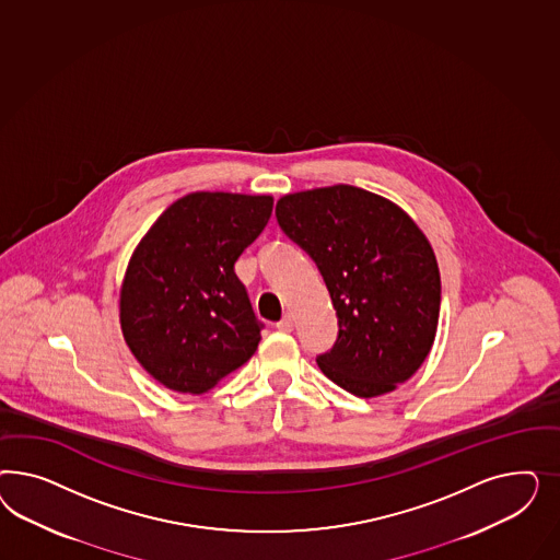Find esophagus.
<instances>
[{"label":"esophagus","instance_id":"1","mask_svg":"<svg viewBox=\"0 0 560 560\" xmlns=\"http://www.w3.org/2000/svg\"><path fill=\"white\" fill-rule=\"evenodd\" d=\"M277 330H281V332H291V330H293V316H291V314H285V316L277 323Z\"/></svg>","mask_w":560,"mask_h":560}]
</instances>
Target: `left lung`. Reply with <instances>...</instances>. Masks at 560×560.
Listing matches in <instances>:
<instances>
[{"label": "left lung", "instance_id": "8db88e82", "mask_svg": "<svg viewBox=\"0 0 560 560\" xmlns=\"http://www.w3.org/2000/svg\"><path fill=\"white\" fill-rule=\"evenodd\" d=\"M275 215L316 262L339 316L318 368L359 398L396 390L423 365L440 323V267L421 228L351 185L285 195Z\"/></svg>", "mask_w": 560, "mask_h": 560}]
</instances>
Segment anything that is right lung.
<instances>
[{
    "instance_id": "obj_1",
    "label": "right lung",
    "mask_w": 560,
    "mask_h": 560,
    "mask_svg": "<svg viewBox=\"0 0 560 560\" xmlns=\"http://www.w3.org/2000/svg\"><path fill=\"white\" fill-rule=\"evenodd\" d=\"M271 213V195L197 190L137 244L120 285V330L162 386L203 394L255 355L260 324L234 265Z\"/></svg>"
}]
</instances>
